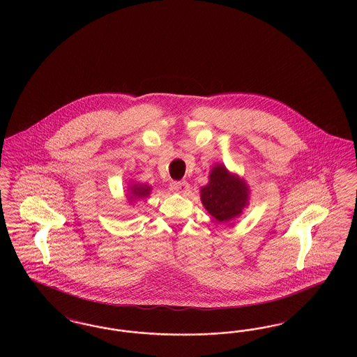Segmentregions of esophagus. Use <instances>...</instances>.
I'll list each match as a JSON object with an SVG mask.
<instances>
[{
  "instance_id": "esophagus-1",
  "label": "esophagus",
  "mask_w": 357,
  "mask_h": 357,
  "mask_svg": "<svg viewBox=\"0 0 357 357\" xmlns=\"http://www.w3.org/2000/svg\"><path fill=\"white\" fill-rule=\"evenodd\" d=\"M170 188L174 192H179V194H187L190 191V185L186 181L182 182H172Z\"/></svg>"
}]
</instances>
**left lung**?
I'll return each instance as SVG.
<instances>
[{
	"instance_id": "left-lung-1",
	"label": "left lung",
	"mask_w": 357,
	"mask_h": 357,
	"mask_svg": "<svg viewBox=\"0 0 357 357\" xmlns=\"http://www.w3.org/2000/svg\"><path fill=\"white\" fill-rule=\"evenodd\" d=\"M201 201L214 221H233L248 208L250 188L238 174L230 172L223 163H215L208 174V183L201 187Z\"/></svg>"
}]
</instances>
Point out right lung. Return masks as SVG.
<instances>
[{
  "label": "right lung",
  "mask_w": 357,
  "mask_h": 357,
  "mask_svg": "<svg viewBox=\"0 0 357 357\" xmlns=\"http://www.w3.org/2000/svg\"><path fill=\"white\" fill-rule=\"evenodd\" d=\"M151 191H153V187L150 186L149 183H139V182L132 181L127 188L128 194L126 195V198L130 204H136V201H139V199L149 198Z\"/></svg>",
  "instance_id": "right-lung-1"
}]
</instances>
